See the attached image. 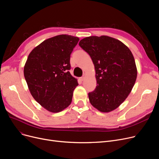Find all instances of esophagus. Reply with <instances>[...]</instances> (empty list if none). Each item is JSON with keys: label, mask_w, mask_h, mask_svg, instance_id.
<instances>
[{"label": "esophagus", "mask_w": 159, "mask_h": 159, "mask_svg": "<svg viewBox=\"0 0 159 159\" xmlns=\"http://www.w3.org/2000/svg\"><path fill=\"white\" fill-rule=\"evenodd\" d=\"M84 79H85V76H84H84H83V77H80V80H81L82 81H83Z\"/></svg>", "instance_id": "esophagus-1"}]
</instances>
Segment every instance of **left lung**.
<instances>
[{"label": "left lung", "instance_id": "1", "mask_svg": "<svg viewBox=\"0 0 159 159\" xmlns=\"http://www.w3.org/2000/svg\"><path fill=\"white\" fill-rule=\"evenodd\" d=\"M79 44L95 66L97 85L88 93L91 104L101 112L113 111L128 97L137 79L131 52L121 41L106 35L86 37Z\"/></svg>", "mask_w": 159, "mask_h": 159}]
</instances>
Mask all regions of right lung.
<instances>
[{
    "mask_svg": "<svg viewBox=\"0 0 159 159\" xmlns=\"http://www.w3.org/2000/svg\"><path fill=\"white\" fill-rule=\"evenodd\" d=\"M79 38L59 35L33 49L24 65V75L35 101L50 112L68 107L79 84L69 70L70 55Z\"/></svg>",
    "mask_w": 159,
    "mask_h": 159,
    "instance_id": "1",
    "label": "right lung"
}]
</instances>
